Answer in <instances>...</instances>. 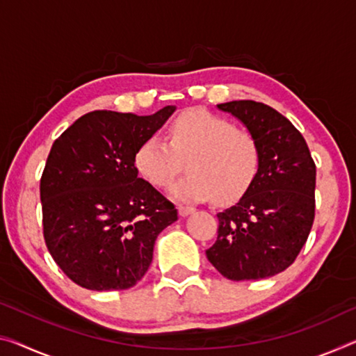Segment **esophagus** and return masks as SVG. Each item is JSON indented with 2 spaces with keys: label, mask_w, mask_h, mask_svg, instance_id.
<instances>
[{
  "label": "esophagus",
  "mask_w": 356,
  "mask_h": 356,
  "mask_svg": "<svg viewBox=\"0 0 356 356\" xmlns=\"http://www.w3.org/2000/svg\"><path fill=\"white\" fill-rule=\"evenodd\" d=\"M195 209L194 207H189V205H179L178 207V213L181 216H188V215H191V213H193Z\"/></svg>",
  "instance_id": "34e87169"
}]
</instances>
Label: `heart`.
<instances>
[{
    "label": "heart",
    "instance_id": "heart-1",
    "mask_svg": "<svg viewBox=\"0 0 356 356\" xmlns=\"http://www.w3.org/2000/svg\"><path fill=\"white\" fill-rule=\"evenodd\" d=\"M167 135L168 143L159 136L145 140L136 149L135 165L147 181L165 188L188 161L189 173L170 188L178 200L213 197L216 204H231L247 193L259 172L258 140L205 109L179 114Z\"/></svg>",
    "mask_w": 356,
    "mask_h": 356
}]
</instances>
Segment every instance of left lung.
Masks as SVG:
<instances>
[{
	"label": "left lung",
	"mask_w": 356,
	"mask_h": 356,
	"mask_svg": "<svg viewBox=\"0 0 356 356\" xmlns=\"http://www.w3.org/2000/svg\"><path fill=\"white\" fill-rule=\"evenodd\" d=\"M218 108L258 140L261 165L242 199L218 213V238L207 258L229 280L272 277L291 266L307 242L315 218V162L304 136L273 108L253 100Z\"/></svg>",
	"instance_id": "8db88e82"
}]
</instances>
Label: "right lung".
Wrapping results in <instances>:
<instances>
[{
  "label": "right lung",
  "mask_w": 356,
  "mask_h": 356,
  "mask_svg": "<svg viewBox=\"0 0 356 356\" xmlns=\"http://www.w3.org/2000/svg\"><path fill=\"white\" fill-rule=\"evenodd\" d=\"M173 111H92L54 141L40 184L42 234L76 285L132 288L151 264L157 235L178 220L172 202L135 167L136 149Z\"/></svg>",
  "instance_id": "obj_1"
}]
</instances>
